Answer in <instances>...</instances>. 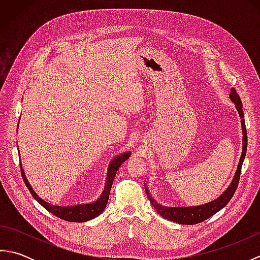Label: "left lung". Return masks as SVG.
<instances>
[{
    "instance_id": "1",
    "label": "left lung",
    "mask_w": 260,
    "mask_h": 260,
    "mask_svg": "<svg viewBox=\"0 0 260 260\" xmlns=\"http://www.w3.org/2000/svg\"><path fill=\"white\" fill-rule=\"evenodd\" d=\"M229 97L231 101H233V103L236 105V108L239 113V116L241 118L242 135H244V139H242V154H241L238 168H237V172H236V175H235L233 182H231V184L229 185L228 189L223 192V194L220 196L218 199H215L214 201L202 204V206L187 207V208H182V207L169 208V207L161 206V204H158L155 200H153V198L151 197L150 192H148V190L145 187L148 200H150L154 209L156 210V212L158 214H161L163 218L171 220V221L176 222V223H181V224L200 223V222L204 221V220H207L208 218L212 217V215L214 213H217L219 210H221L225 206V204H228V202L231 200V198L234 197L235 192L237 190V186H238V183H239L241 167H242V163H244L246 152H247V131H246V125H245L244 112H242L241 99H240L238 93H237L235 88L231 89V91L229 93Z\"/></svg>"
}]
</instances>
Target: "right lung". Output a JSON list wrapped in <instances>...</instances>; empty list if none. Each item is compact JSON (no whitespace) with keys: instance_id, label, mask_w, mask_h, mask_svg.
I'll use <instances>...</instances> for the list:
<instances>
[{"instance_id":"right-lung-1","label":"right lung","mask_w":260,"mask_h":260,"mask_svg":"<svg viewBox=\"0 0 260 260\" xmlns=\"http://www.w3.org/2000/svg\"><path fill=\"white\" fill-rule=\"evenodd\" d=\"M129 155H131V153L126 152L116 158H114V161L110 162L109 168H108V173H107L106 185H105V187H104L103 194L101 196V198H99L97 201L92 202V203L79 204V206L58 207V206H53V204L46 202L45 200H42L40 197H38L37 193L33 191L30 183L27 182V180L25 178L24 171L22 168H21V174H22V178H23L24 183L27 186V189H29L32 197L35 198L43 208L47 209L49 212H51L52 214H54L56 217H58L60 219L66 220V221L85 222V221H88V220H91L93 218L98 217V215L104 211L105 208H106L107 202H108V198H109V192H110V189H112L116 172L118 171L121 163H124L126 159L129 157Z\"/></svg>"}]
</instances>
